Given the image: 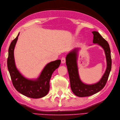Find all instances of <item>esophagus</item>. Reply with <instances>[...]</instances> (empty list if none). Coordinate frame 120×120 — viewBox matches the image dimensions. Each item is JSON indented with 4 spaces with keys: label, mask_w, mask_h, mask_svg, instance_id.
Wrapping results in <instances>:
<instances>
[{
    "label": "esophagus",
    "mask_w": 120,
    "mask_h": 120,
    "mask_svg": "<svg viewBox=\"0 0 120 120\" xmlns=\"http://www.w3.org/2000/svg\"><path fill=\"white\" fill-rule=\"evenodd\" d=\"M65 61H66V60H65V57H62L61 58V63H63H63H65Z\"/></svg>",
    "instance_id": "34e87169"
}]
</instances>
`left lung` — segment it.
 <instances>
[{
    "label": "left lung",
    "mask_w": 120,
    "mask_h": 120,
    "mask_svg": "<svg viewBox=\"0 0 120 120\" xmlns=\"http://www.w3.org/2000/svg\"><path fill=\"white\" fill-rule=\"evenodd\" d=\"M93 34V43L102 47L105 53L107 68L105 73L98 82L87 85L80 80L77 67L78 52L80 48H75L68 53L66 57L67 66L70 80V85L74 94L78 97L89 96L100 91L106 85L111 69V58L110 47L107 41L101 36L98 32L92 31Z\"/></svg>",
    "instance_id": "left-lung-1"
}]
</instances>
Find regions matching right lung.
Segmentation results:
<instances>
[{
	"label": "right lung",
	"instance_id": "obj_1",
	"mask_svg": "<svg viewBox=\"0 0 120 120\" xmlns=\"http://www.w3.org/2000/svg\"><path fill=\"white\" fill-rule=\"evenodd\" d=\"M19 34V33L11 43L8 51L7 65L12 83L15 89L22 95L32 98H43L49 92L50 78L53 72L59 67L61 60H57L48 63L36 79L25 78L17 70L14 60V50Z\"/></svg>",
	"mask_w": 120,
	"mask_h": 120
}]
</instances>
